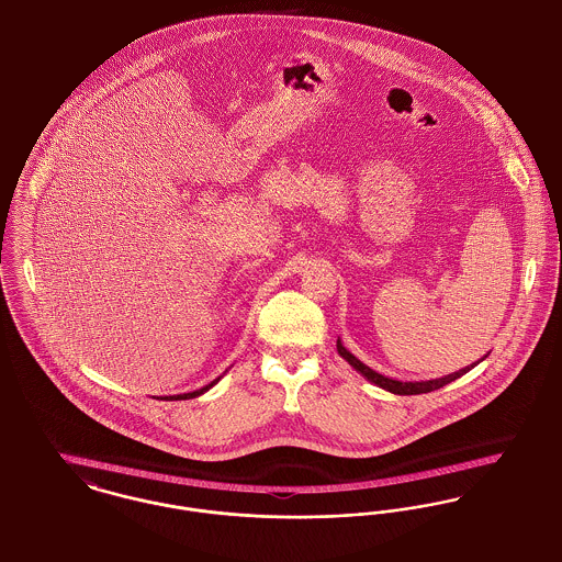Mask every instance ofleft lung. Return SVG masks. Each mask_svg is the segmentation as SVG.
Segmentation results:
<instances>
[{
    "mask_svg": "<svg viewBox=\"0 0 562 562\" xmlns=\"http://www.w3.org/2000/svg\"><path fill=\"white\" fill-rule=\"evenodd\" d=\"M338 352H340V357H345L346 361L363 376V379H368L370 383H374L376 387L385 389V391H391V393H395V395H417V393H428V391H434V389L445 387V385H449L451 381H456V379H460V376H464L469 370H473L479 361H483L485 357H481L479 361L475 363H471V366H467V368H462V370H458V372H453V374H447V376H440V379H432V381H395V379H387V376H383V374H379V372H374L372 368H368L366 363H361L350 350H346L345 345H342V340L338 338Z\"/></svg>",
    "mask_w": 562,
    "mask_h": 562,
    "instance_id": "1",
    "label": "left lung"
}]
</instances>
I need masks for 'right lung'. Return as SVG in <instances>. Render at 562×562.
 <instances>
[{
    "label": "right lung",
    "instance_id": "right-lung-1",
    "mask_svg": "<svg viewBox=\"0 0 562 562\" xmlns=\"http://www.w3.org/2000/svg\"><path fill=\"white\" fill-rule=\"evenodd\" d=\"M217 381L220 379H216V381H212L210 385H205L203 389H196V391H190V393H179V395H169V400H190V397H196V395H201V393H205V391H210V389L214 387L216 385Z\"/></svg>",
    "mask_w": 562,
    "mask_h": 562
}]
</instances>
